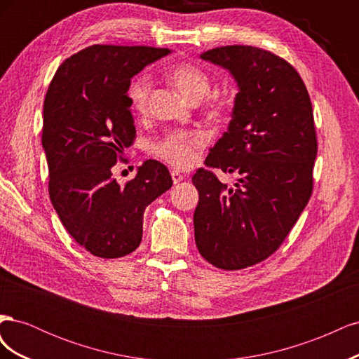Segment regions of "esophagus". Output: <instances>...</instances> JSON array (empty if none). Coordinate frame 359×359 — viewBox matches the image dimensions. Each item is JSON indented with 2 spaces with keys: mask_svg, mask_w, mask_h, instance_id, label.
Returning a JSON list of instances; mask_svg holds the SVG:
<instances>
[{
  "mask_svg": "<svg viewBox=\"0 0 359 359\" xmlns=\"http://www.w3.org/2000/svg\"><path fill=\"white\" fill-rule=\"evenodd\" d=\"M170 177H172L173 184H178V182H181V181L184 180V177L181 175V173H180L178 170H172V172H170Z\"/></svg>",
  "mask_w": 359,
  "mask_h": 359,
  "instance_id": "1",
  "label": "esophagus"
}]
</instances>
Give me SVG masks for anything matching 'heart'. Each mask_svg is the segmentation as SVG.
Masks as SVG:
<instances>
[{
  "instance_id": "heart-1",
  "label": "heart",
  "mask_w": 359,
  "mask_h": 359,
  "mask_svg": "<svg viewBox=\"0 0 359 359\" xmlns=\"http://www.w3.org/2000/svg\"><path fill=\"white\" fill-rule=\"evenodd\" d=\"M166 78L172 85H175L180 93L187 100L198 103L203 97L210 94L211 76L199 66L190 62H178L166 72ZM151 94V79L148 74H140L135 78L128 86V100L133 109L139 114H145ZM208 111L215 115L222 111V103L219 100H208L206 103ZM205 139L196 132L187 130H172L160 137L153 145L154 153L168 161L169 165L178 169L190 168L198 158V151L203 147Z\"/></svg>"
}]
</instances>
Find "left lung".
I'll return each mask as SVG.
<instances>
[{"mask_svg":"<svg viewBox=\"0 0 359 359\" xmlns=\"http://www.w3.org/2000/svg\"><path fill=\"white\" fill-rule=\"evenodd\" d=\"M201 58L229 70L238 83L227 132L205 160L238 181L227 187L210 169L194 173V240L205 260L236 271L273 255L309 203L316 128L306 85L286 60L241 45Z\"/></svg>","mask_w":359,"mask_h":359,"instance_id":"left-lung-1","label":"left lung"}]
</instances>
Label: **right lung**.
Here are the masks:
<instances>
[{
  "mask_svg": "<svg viewBox=\"0 0 359 359\" xmlns=\"http://www.w3.org/2000/svg\"><path fill=\"white\" fill-rule=\"evenodd\" d=\"M169 49L93 45L58 67L43 104L41 145L49 198L62 226L86 252L115 259L142 241L144 211L172 187L168 168L147 160L124 187L112 168L136 137L128 86Z\"/></svg>",
  "mask_w": 359,
  "mask_h": 359,
  "instance_id": "right-lung-1",
  "label": "right lung"
}]
</instances>
